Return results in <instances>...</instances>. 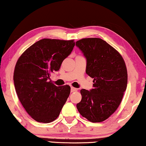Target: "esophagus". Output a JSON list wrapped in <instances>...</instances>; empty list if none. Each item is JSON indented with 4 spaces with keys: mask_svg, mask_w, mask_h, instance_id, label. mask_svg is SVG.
Instances as JSON below:
<instances>
[{
    "mask_svg": "<svg viewBox=\"0 0 146 146\" xmlns=\"http://www.w3.org/2000/svg\"><path fill=\"white\" fill-rule=\"evenodd\" d=\"M77 90V88H73V87H71V92H76Z\"/></svg>",
    "mask_w": 146,
    "mask_h": 146,
    "instance_id": "1",
    "label": "esophagus"
}]
</instances>
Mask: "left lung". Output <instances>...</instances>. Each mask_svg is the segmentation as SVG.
<instances>
[{"mask_svg": "<svg viewBox=\"0 0 146 146\" xmlns=\"http://www.w3.org/2000/svg\"><path fill=\"white\" fill-rule=\"evenodd\" d=\"M76 46L86 59L87 75L94 78L93 89L81 90L77 108L92 123L102 122L121 104L127 86V71L123 57L100 38H84Z\"/></svg>", "mask_w": 146, "mask_h": 146, "instance_id": "8db88e82", "label": "left lung"}]
</instances>
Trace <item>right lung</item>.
<instances>
[{
  "label": "right lung",
  "mask_w": 146,
  "mask_h": 146,
  "mask_svg": "<svg viewBox=\"0 0 146 146\" xmlns=\"http://www.w3.org/2000/svg\"><path fill=\"white\" fill-rule=\"evenodd\" d=\"M75 43L73 40H40L24 52L17 62L13 75L17 94L26 112L38 122L54 121L69 97L70 86L57 87L50 76L60 69Z\"/></svg>",
  "instance_id": "right-lung-1"
}]
</instances>
